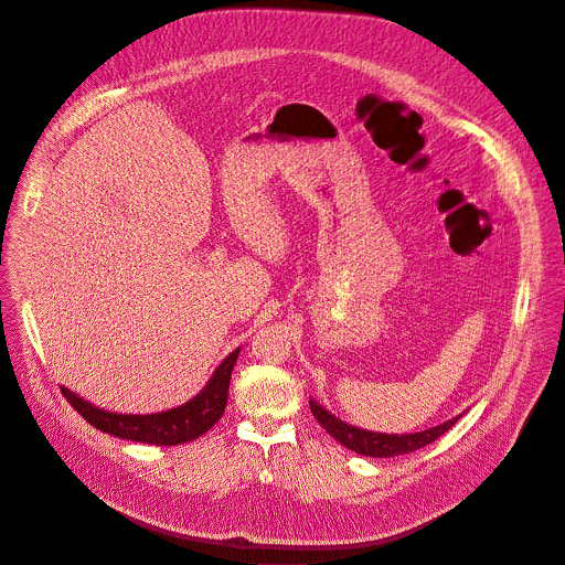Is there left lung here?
<instances>
[{
  "label": "left lung",
  "mask_w": 565,
  "mask_h": 565,
  "mask_svg": "<svg viewBox=\"0 0 565 565\" xmlns=\"http://www.w3.org/2000/svg\"><path fill=\"white\" fill-rule=\"evenodd\" d=\"M311 413L335 441H340L344 448H349L358 455H367V457H396V455L419 450L426 444H433L435 439H439L444 433H448L461 419V415H457L439 426H433V428H426L419 433L387 435V433H374V430L351 426V424L338 419L335 415H331L327 407H322L313 398H311Z\"/></svg>",
  "instance_id": "1"
}]
</instances>
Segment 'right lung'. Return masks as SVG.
Wrapping results in <instances>:
<instances>
[{
  "instance_id": "obj_1",
  "label": "right lung",
  "mask_w": 565,
  "mask_h": 565,
  "mask_svg": "<svg viewBox=\"0 0 565 565\" xmlns=\"http://www.w3.org/2000/svg\"><path fill=\"white\" fill-rule=\"evenodd\" d=\"M238 353L241 349H234L216 367L207 385H204L193 398H189L178 407L162 409V413H156V415L110 413V409H104L81 398L70 387H63V394L74 405L76 413L100 433H108L113 437L128 439V441L150 444V446L186 444L207 433L223 417L225 405H227L230 379H232V370L236 365Z\"/></svg>"
}]
</instances>
